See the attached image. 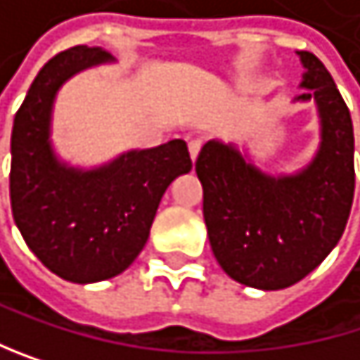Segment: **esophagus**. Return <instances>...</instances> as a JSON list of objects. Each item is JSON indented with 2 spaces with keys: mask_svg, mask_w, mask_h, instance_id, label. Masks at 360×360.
I'll list each match as a JSON object with an SVG mask.
<instances>
[{
  "mask_svg": "<svg viewBox=\"0 0 360 360\" xmlns=\"http://www.w3.org/2000/svg\"><path fill=\"white\" fill-rule=\"evenodd\" d=\"M200 150H202V139H191V141H188V154H191V158H193V160L197 158V154H200Z\"/></svg>",
  "mask_w": 360,
  "mask_h": 360,
  "instance_id": "esophagus-1",
  "label": "esophagus"
}]
</instances>
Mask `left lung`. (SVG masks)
Masks as SVG:
<instances>
[{
    "label": "left lung",
    "mask_w": 360,
    "mask_h": 360,
    "mask_svg": "<svg viewBox=\"0 0 360 360\" xmlns=\"http://www.w3.org/2000/svg\"><path fill=\"white\" fill-rule=\"evenodd\" d=\"M296 56L304 92L294 101H314L320 117V146L309 163L271 176L219 139L195 163L212 253L233 281L257 290L290 288L318 268L344 233L354 197L350 111L314 53Z\"/></svg>",
    "instance_id": "left-lung-1"
}]
</instances>
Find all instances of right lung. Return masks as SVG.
Here are the masks:
<instances>
[{
	"label": "right lung",
	"instance_id": "add662e5",
	"mask_svg": "<svg viewBox=\"0 0 360 360\" xmlns=\"http://www.w3.org/2000/svg\"><path fill=\"white\" fill-rule=\"evenodd\" d=\"M115 62L98 46H75L49 60L14 115L10 202L34 255L72 283L111 279L148 243L160 197L193 163L182 139L129 150L92 169L68 165L51 141L53 105L77 72Z\"/></svg>",
	"mask_w": 360,
	"mask_h": 360
}]
</instances>
